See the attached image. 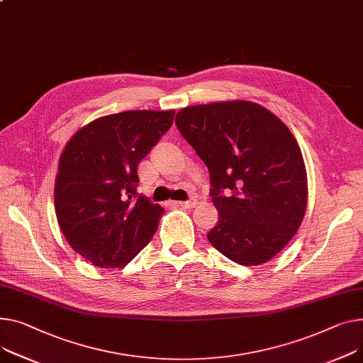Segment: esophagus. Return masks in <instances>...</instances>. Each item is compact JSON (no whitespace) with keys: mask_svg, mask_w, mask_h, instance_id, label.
<instances>
[{"mask_svg":"<svg viewBox=\"0 0 363 363\" xmlns=\"http://www.w3.org/2000/svg\"><path fill=\"white\" fill-rule=\"evenodd\" d=\"M175 204L181 206V207H185V208H192V207L197 204V200L196 199H189L188 201H177Z\"/></svg>","mask_w":363,"mask_h":363,"instance_id":"esophagus-1","label":"esophagus"}]
</instances>
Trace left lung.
Segmentation results:
<instances>
[{
  "label": "left lung",
  "instance_id": "left-lung-1",
  "mask_svg": "<svg viewBox=\"0 0 363 363\" xmlns=\"http://www.w3.org/2000/svg\"><path fill=\"white\" fill-rule=\"evenodd\" d=\"M175 124L208 167L219 211L210 244L240 265L272 259L298 232L308 201L306 169L291 130L247 101L188 106Z\"/></svg>",
  "mask_w": 363,
  "mask_h": 363
}]
</instances>
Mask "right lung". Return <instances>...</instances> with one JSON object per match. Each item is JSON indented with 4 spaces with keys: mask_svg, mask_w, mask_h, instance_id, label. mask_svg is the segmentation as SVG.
I'll use <instances>...</instances> for the list:
<instances>
[{
    "mask_svg": "<svg viewBox=\"0 0 363 363\" xmlns=\"http://www.w3.org/2000/svg\"><path fill=\"white\" fill-rule=\"evenodd\" d=\"M174 116L175 111L112 113L67 143L55 181L57 219L69 247L96 267H124L153 238L164 210L137 194V167Z\"/></svg>",
    "mask_w": 363,
    "mask_h": 363,
    "instance_id": "add662e5",
    "label": "right lung"
}]
</instances>
